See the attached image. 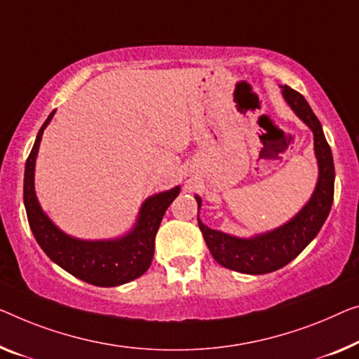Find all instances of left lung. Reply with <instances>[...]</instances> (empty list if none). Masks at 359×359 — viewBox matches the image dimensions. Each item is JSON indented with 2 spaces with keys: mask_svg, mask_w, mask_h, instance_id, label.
Returning a JSON list of instances; mask_svg holds the SVG:
<instances>
[{
  "mask_svg": "<svg viewBox=\"0 0 359 359\" xmlns=\"http://www.w3.org/2000/svg\"><path fill=\"white\" fill-rule=\"evenodd\" d=\"M282 95L293 112L311 128L314 135V153L318 158L319 177L309 201L287 224L251 238H240L212 231L198 217V226L212 258L227 269L243 272V274H267L295 259L319 233L334 201V158L324 137L323 126L302 93L285 85L282 87ZM195 198L198 211H200L201 198Z\"/></svg>",
  "mask_w": 359,
  "mask_h": 359,
  "instance_id": "8db88e82",
  "label": "left lung"
}]
</instances>
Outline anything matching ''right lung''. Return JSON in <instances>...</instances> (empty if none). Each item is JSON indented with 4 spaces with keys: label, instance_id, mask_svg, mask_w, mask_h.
I'll return each mask as SVG.
<instances>
[{
    "label": "right lung",
    "instance_id": "1",
    "mask_svg": "<svg viewBox=\"0 0 359 359\" xmlns=\"http://www.w3.org/2000/svg\"><path fill=\"white\" fill-rule=\"evenodd\" d=\"M55 116H48L45 124L36 133L34 148L27 158L24 174V205L29 226L34 237L48 258L55 261L69 274L96 287H116L140 277L148 271L154 255V238L163 221V216L174 198L179 195L180 187L161 191L145 200L135 227L121 238L88 240L74 238L60 231L40 208L35 195L34 175L35 159L45 127Z\"/></svg>",
    "mask_w": 359,
    "mask_h": 359
}]
</instances>
